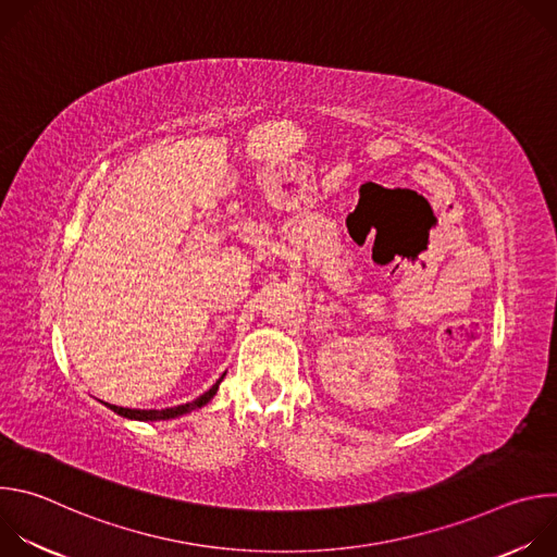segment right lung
<instances>
[{"instance_id":"right-lung-1","label":"right lung","mask_w":557,"mask_h":557,"mask_svg":"<svg viewBox=\"0 0 557 557\" xmlns=\"http://www.w3.org/2000/svg\"><path fill=\"white\" fill-rule=\"evenodd\" d=\"M226 374V372H224ZM224 374L205 392V394H200L196 401H191V404H185V406H176V408H165V410H129V408H119V406H108L112 412H116L119 417H123V419H129V421H170V419H178V417H183V414H189V412H194V410H198V408H202V406H207L213 396H215V392H218V385L222 383V379H224Z\"/></svg>"}]
</instances>
